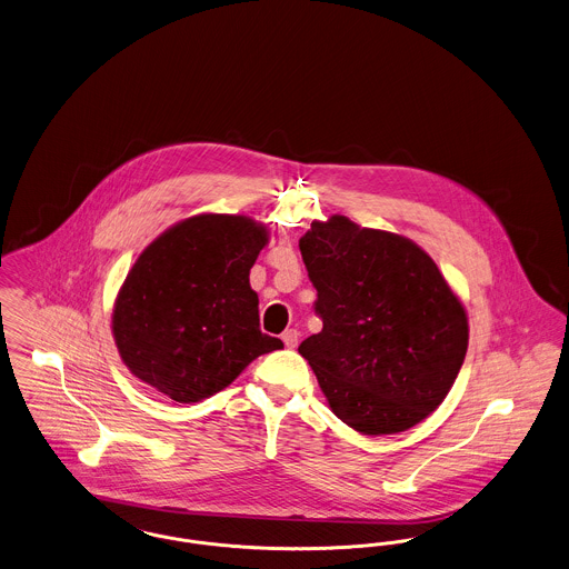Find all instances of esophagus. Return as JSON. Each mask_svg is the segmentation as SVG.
I'll use <instances>...</instances> for the list:
<instances>
[{
	"label": "esophagus",
	"instance_id": "34e87169",
	"mask_svg": "<svg viewBox=\"0 0 569 569\" xmlns=\"http://www.w3.org/2000/svg\"><path fill=\"white\" fill-rule=\"evenodd\" d=\"M297 340H299V333H297V329H287V331L282 333V342H284V347L287 348H296Z\"/></svg>",
	"mask_w": 569,
	"mask_h": 569
}]
</instances>
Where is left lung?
Returning <instances> with one entry per match:
<instances>
[{
    "instance_id": "obj_1",
    "label": "left lung",
    "mask_w": 569,
    "mask_h": 569,
    "mask_svg": "<svg viewBox=\"0 0 569 569\" xmlns=\"http://www.w3.org/2000/svg\"><path fill=\"white\" fill-rule=\"evenodd\" d=\"M299 250L319 291V333L299 345L331 412L363 436L427 419L463 366L468 312L436 261L406 236L345 214L315 221Z\"/></svg>"
}]
</instances>
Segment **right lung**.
Returning <instances> with one entry per match:
<instances>
[{"label":"right lung","mask_w":569,"mask_h":569,"mask_svg":"<svg viewBox=\"0 0 569 569\" xmlns=\"http://www.w3.org/2000/svg\"><path fill=\"white\" fill-rule=\"evenodd\" d=\"M270 229L247 214L201 212L173 222L140 252L112 308L127 370L161 396L196 403L282 348L259 329L250 268Z\"/></svg>","instance_id":"add662e5"}]
</instances>
